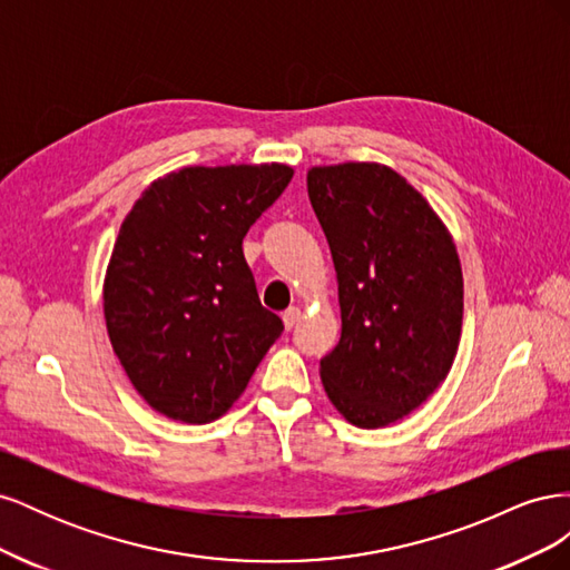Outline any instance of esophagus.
I'll return each mask as SVG.
<instances>
[{
    "mask_svg": "<svg viewBox=\"0 0 570 570\" xmlns=\"http://www.w3.org/2000/svg\"><path fill=\"white\" fill-rule=\"evenodd\" d=\"M299 318H302V312H299V308H297V306H289L287 312L283 314V323H285L287 331H292V327L297 325V321H299Z\"/></svg>",
    "mask_w": 570,
    "mask_h": 570,
    "instance_id": "1",
    "label": "esophagus"
}]
</instances>
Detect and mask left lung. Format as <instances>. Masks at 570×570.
I'll return each instance as SVG.
<instances>
[{
	"mask_svg": "<svg viewBox=\"0 0 570 570\" xmlns=\"http://www.w3.org/2000/svg\"><path fill=\"white\" fill-rule=\"evenodd\" d=\"M306 187L331 245L342 314L321 381L352 425L385 428L419 409L454 364L463 318L454 239L387 166H314Z\"/></svg>",
	"mask_w": 570,
	"mask_h": 570,
	"instance_id": "1",
	"label": "left lung"
}]
</instances>
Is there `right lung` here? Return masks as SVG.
<instances>
[{"mask_svg": "<svg viewBox=\"0 0 570 570\" xmlns=\"http://www.w3.org/2000/svg\"><path fill=\"white\" fill-rule=\"evenodd\" d=\"M292 176L285 164L187 166L132 204L107 268L105 318L120 366L154 411L216 421L281 337L243 239Z\"/></svg>", "mask_w": 570, "mask_h": 570, "instance_id": "right-lung-1", "label": "right lung"}]
</instances>
